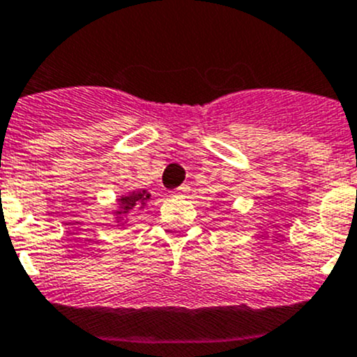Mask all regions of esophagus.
<instances>
[{
  "label": "esophagus",
  "instance_id": "esophagus-1",
  "mask_svg": "<svg viewBox=\"0 0 357 357\" xmlns=\"http://www.w3.org/2000/svg\"><path fill=\"white\" fill-rule=\"evenodd\" d=\"M187 192H189V185H180L172 194H174V196H185Z\"/></svg>",
  "mask_w": 357,
  "mask_h": 357
}]
</instances>
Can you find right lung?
<instances>
[{
	"label": "right lung",
	"mask_w": 357,
	"mask_h": 357,
	"mask_svg": "<svg viewBox=\"0 0 357 357\" xmlns=\"http://www.w3.org/2000/svg\"><path fill=\"white\" fill-rule=\"evenodd\" d=\"M151 194L147 190H132L126 196H121L118 199V206L114 210V218L119 225H123L125 222L130 220V217H133V213L139 210H142L144 206L149 201Z\"/></svg>",
	"instance_id": "obj_1"
}]
</instances>
